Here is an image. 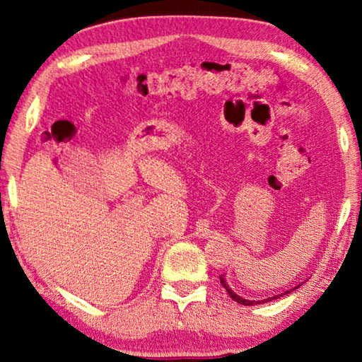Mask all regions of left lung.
Segmentation results:
<instances>
[{
    "label": "left lung",
    "instance_id": "left-lung-1",
    "mask_svg": "<svg viewBox=\"0 0 362 362\" xmlns=\"http://www.w3.org/2000/svg\"><path fill=\"white\" fill-rule=\"evenodd\" d=\"M220 284H222L223 287H225V291L228 292V296L235 300V302H238V303H241V305H257V303H260V302H254V300H246V298H243V297H240V296H236L235 292H233L230 287H228V284H226V281L223 279V276H220ZM273 298H278V296L276 297H272V298H268V300H273ZM267 300H262V303H265Z\"/></svg>",
    "mask_w": 362,
    "mask_h": 362
}]
</instances>
